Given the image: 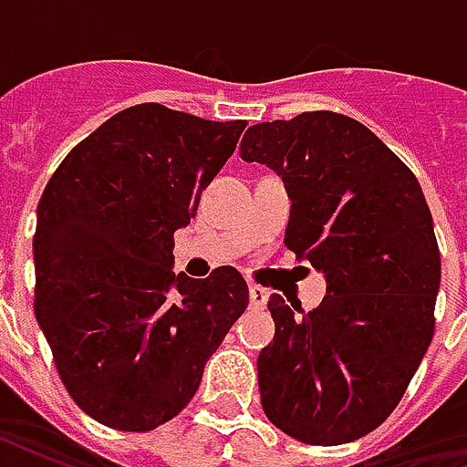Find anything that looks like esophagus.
I'll return each mask as SVG.
<instances>
[{
    "label": "esophagus",
    "instance_id": "1",
    "mask_svg": "<svg viewBox=\"0 0 467 467\" xmlns=\"http://www.w3.org/2000/svg\"><path fill=\"white\" fill-rule=\"evenodd\" d=\"M267 297H270V293H267L265 287H260V285H250V305H253V307H265V305H267Z\"/></svg>",
    "mask_w": 467,
    "mask_h": 467
}]
</instances>
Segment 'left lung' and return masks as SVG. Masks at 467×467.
I'll return each mask as SVG.
<instances>
[{
    "instance_id": "1",
    "label": "left lung",
    "mask_w": 467,
    "mask_h": 467,
    "mask_svg": "<svg viewBox=\"0 0 467 467\" xmlns=\"http://www.w3.org/2000/svg\"><path fill=\"white\" fill-rule=\"evenodd\" d=\"M240 157L283 177L285 244L327 280L310 313L267 303L265 415L307 445L358 441L395 410L435 330L441 250L420 182L365 124L325 109L254 124Z\"/></svg>"
}]
</instances>
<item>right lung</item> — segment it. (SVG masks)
Returning a JSON list of instances; mask_svg holds the SVG:
<instances>
[{
    "label": "right lung",
    "instance_id": "right-lung-1",
    "mask_svg": "<svg viewBox=\"0 0 467 467\" xmlns=\"http://www.w3.org/2000/svg\"><path fill=\"white\" fill-rule=\"evenodd\" d=\"M244 127L134 105L67 154L36 204V323L72 400L107 428L172 420L247 307L234 267L172 273L174 233Z\"/></svg>",
    "mask_w": 467,
    "mask_h": 467
}]
</instances>
